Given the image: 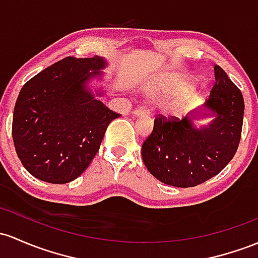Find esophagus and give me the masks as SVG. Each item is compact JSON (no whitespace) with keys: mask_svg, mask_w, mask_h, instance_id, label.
<instances>
[{"mask_svg":"<svg viewBox=\"0 0 258 258\" xmlns=\"http://www.w3.org/2000/svg\"><path fill=\"white\" fill-rule=\"evenodd\" d=\"M134 114L136 116H147L149 115V110L146 107H138V109L134 110Z\"/></svg>","mask_w":258,"mask_h":258,"instance_id":"esophagus-1","label":"esophagus"}]
</instances>
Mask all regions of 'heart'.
Segmentation results:
<instances>
[{
	"instance_id": "heart-1",
	"label": "heart",
	"mask_w": 258,
	"mask_h": 258,
	"mask_svg": "<svg viewBox=\"0 0 258 258\" xmlns=\"http://www.w3.org/2000/svg\"><path fill=\"white\" fill-rule=\"evenodd\" d=\"M192 82L183 78H171L169 81H164L158 86L153 87L149 93L155 98L164 99L185 92L191 87ZM198 101V97L195 94H182L180 97L170 101L165 107L166 112L172 116H183L194 109Z\"/></svg>"
}]
</instances>
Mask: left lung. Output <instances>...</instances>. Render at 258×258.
Listing matches in <instances>:
<instances>
[{"label": "left lung", "mask_w": 258, "mask_h": 258, "mask_svg": "<svg viewBox=\"0 0 258 258\" xmlns=\"http://www.w3.org/2000/svg\"><path fill=\"white\" fill-rule=\"evenodd\" d=\"M214 73L216 83L205 109L216 117L208 126L194 127L192 117L198 114L181 120L158 114L152 134L143 142L142 157L147 169L166 185H201L219 174L237 151L244 121V98L222 67L216 64Z\"/></svg>", "instance_id": "8db88e82"}]
</instances>
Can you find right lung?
Returning a JSON list of instances; mask_svg holds the SVG:
<instances>
[{
  "label": "right lung",
  "instance_id": "add662e5",
  "mask_svg": "<svg viewBox=\"0 0 258 258\" xmlns=\"http://www.w3.org/2000/svg\"><path fill=\"white\" fill-rule=\"evenodd\" d=\"M104 67L105 60L99 56H67L21 89L12 137L17 155L34 177L50 183L70 182L94 159L109 123L120 117L84 86Z\"/></svg>",
  "mask_w": 258,
  "mask_h": 258
}]
</instances>
